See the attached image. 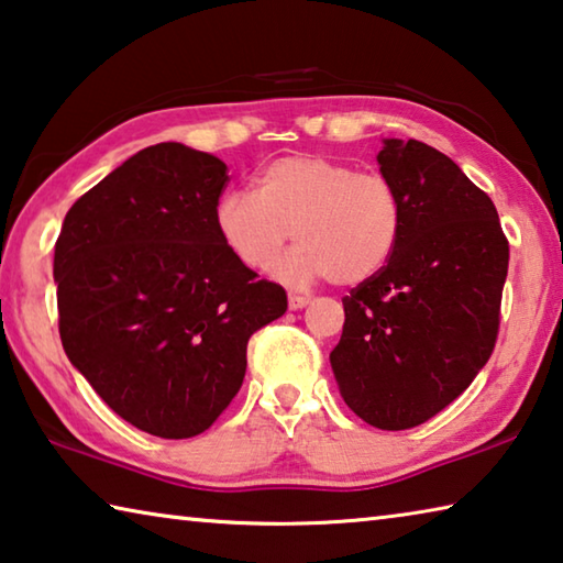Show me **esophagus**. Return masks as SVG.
Returning a JSON list of instances; mask_svg holds the SVG:
<instances>
[{
    "instance_id": "esophagus-1",
    "label": "esophagus",
    "mask_w": 563,
    "mask_h": 563,
    "mask_svg": "<svg viewBox=\"0 0 563 563\" xmlns=\"http://www.w3.org/2000/svg\"><path fill=\"white\" fill-rule=\"evenodd\" d=\"M308 302H310V295H302V292H290L288 295L290 310H302Z\"/></svg>"
}]
</instances>
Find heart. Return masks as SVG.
Here are the masks:
<instances>
[{"label": "heart", "mask_w": 563, "mask_h": 563, "mask_svg": "<svg viewBox=\"0 0 563 563\" xmlns=\"http://www.w3.org/2000/svg\"><path fill=\"white\" fill-rule=\"evenodd\" d=\"M213 223L228 253L247 271L273 268L285 243L298 245L278 273L360 285L393 261L405 233V201L393 178L318 154L283 156L251 190H225Z\"/></svg>", "instance_id": "b5f03b06"}]
</instances>
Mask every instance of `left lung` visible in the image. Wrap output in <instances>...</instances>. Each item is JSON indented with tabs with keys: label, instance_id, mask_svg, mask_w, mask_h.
<instances>
[{
	"label": "left lung",
	"instance_id": "obj_1",
	"mask_svg": "<svg viewBox=\"0 0 563 563\" xmlns=\"http://www.w3.org/2000/svg\"><path fill=\"white\" fill-rule=\"evenodd\" d=\"M379 170L405 201L383 273L342 298L330 365L345 405L377 430H409L454 402L499 335L509 241L492 198L450 156L385 139Z\"/></svg>",
	"mask_w": 563,
	"mask_h": 563
}]
</instances>
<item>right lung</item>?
<instances>
[{"label":"right lung","mask_w":563,"mask_h":563,"mask_svg":"<svg viewBox=\"0 0 563 563\" xmlns=\"http://www.w3.org/2000/svg\"><path fill=\"white\" fill-rule=\"evenodd\" d=\"M221 158L156 144L111 170L64 218L54 247L66 357L133 427L206 432L245 377L255 330L288 310L283 285L218 238Z\"/></svg>","instance_id":"obj_1"}]
</instances>
